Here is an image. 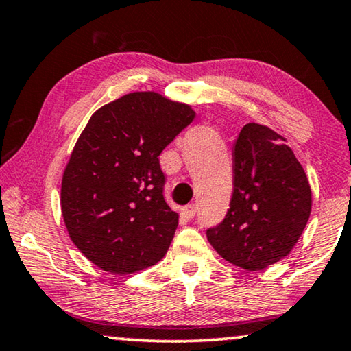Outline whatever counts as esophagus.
Instances as JSON below:
<instances>
[{"mask_svg": "<svg viewBox=\"0 0 351 351\" xmlns=\"http://www.w3.org/2000/svg\"><path fill=\"white\" fill-rule=\"evenodd\" d=\"M194 213H196V206H194V204H190V206L182 208V215L186 219H191L194 217Z\"/></svg>", "mask_w": 351, "mask_h": 351, "instance_id": "1", "label": "esophagus"}]
</instances>
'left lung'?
<instances>
[{
    "label": "left lung",
    "instance_id": "1",
    "mask_svg": "<svg viewBox=\"0 0 351 351\" xmlns=\"http://www.w3.org/2000/svg\"><path fill=\"white\" fill-rule=\"evenodd\" d=\"M232 157L230 208L207 239L232 265L261 271L298 243L311 217V185L285 138L267 125L246 123Z\"/></svg>",
    "mask_w": 351,
    "mask_h": 351
}]
</instances>
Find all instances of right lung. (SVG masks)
I'll return each mask as SVG.
<instances>
[{
    "instance_id": "right-lung-1",
    "label": "right lung",
    "mask_w": 351,
    "mask_h": 351,
    "mask_svg": "<svg viewBox=\"0 0 351 351\" xmlns=\"http://www.w3.org/2000/svg\"><path fill=\"white\" fill-rule=\"evenodd\" d=\"M194 116L149 90L110 101L86 123L62 174L61 212L70 240L104 271H141L168 252L179 215L163 197L158 155Z\"/></svg>"
}]
</instances>
